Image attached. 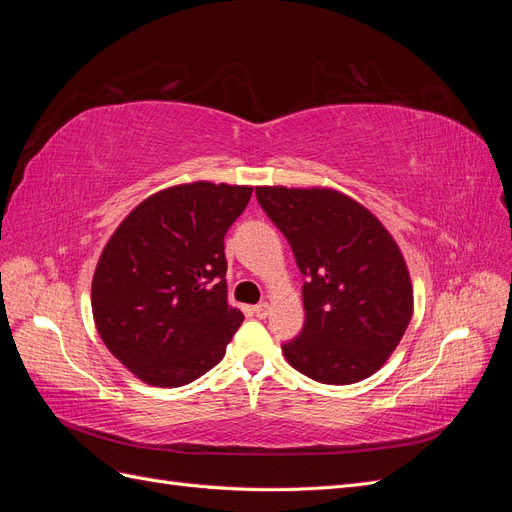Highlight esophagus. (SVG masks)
Segmentation results:
<instances>
[{"mask_svg": "<svg viewBox=\"0 0 512 512\" xmlns=\"http://www.w3.org/2000/svg\"><path fill=\"white\" fill-rule=\"evenodd\" d=\"M269 309H271L269 303H258V305H254V316L260 318V320L267 318L269 316Z\"/></svg>", "mask_w": 512, "mask_h": 512, "instance_id": "esophagus-1", "label": "esophagus"}]
</instances>
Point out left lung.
I'll return each mask as SVG.
<instances>
[{
    "label": "left lung",
    "mask_w": 512,
    "mask_h": 512,
    "mask_svg": "<svg viewBox=\"0 0 512 512\" xmlns=\"http://www.w3.org/2000/svg\"><path fill=\"white\" fill-rule=\"evenodd\" d=\"M305 275V322L286 361L322 384H352L386 363L412 318V282L380 220L333 188H256Z\"/></svg>",
    "instance_id": "8db88e82"
}]
</instances>
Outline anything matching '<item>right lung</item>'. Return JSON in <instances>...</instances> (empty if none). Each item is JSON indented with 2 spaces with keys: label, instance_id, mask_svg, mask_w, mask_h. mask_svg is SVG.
Here are the masks:
<instances>
[{
  "label": "right lung",
  "instance_id": "1",
  "mask_svg": "<svg viewBox=\"0 0 512 512\" xmlns=\"http://www.w3.org/2000/svg\"><path fill=\"white\" fill-rule=\"evenodd\" d=\"M252 190L173 185L132 209L104 245L91 312L104 346L138 380L175 389L222 361L243 322L228 305L224 235Z\"/></svg>",
  "mask_w": 512,
  "mask_h": 512
}]
</instances>
